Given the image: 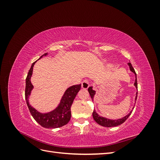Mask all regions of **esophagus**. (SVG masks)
Instances as JSON below:
<instances>
[{
    "mask_svg": "<svg viewBox=\"0 0 160 160\" xmlns=\"http://www.w3.org/2000/svg\"><path fill=\"white\" fill-rule=\"evenodd\" d=\"M89 87V82L88 80H84L81 83V88L84 89H87Z\"/></svg>",
    "mask_w": 160,
    "mask_h": 160,
    "instance_id": "34e87169",
    "label": "esophagus"
}]
</instances>
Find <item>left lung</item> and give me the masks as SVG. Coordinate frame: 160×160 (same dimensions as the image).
<instances>
[{
    "mask_svg": "<svg viewBox=\"0 0 160 160\" xmlns=\"http://www.w3.org/2000/svg\"><path fill=\"white\" fill-rule=\"evenodd\" d=\"M128 65L129 67L130 71L133 72V73L135 75V83H134V85H135V88H138L136 72H135V71L133 69V67H132V65L131 64L130 62H128ZM88 91H89V93L90 94V96H91V98L92 99V101H93L94 95H95V91L93 90V88H92V87H89V88H88ZM137 95H138V92L136 93V97H135V101L137 100V97H138ZM132 110L130 111L128 115H127L126 116H125V117L122 118V119L112 120V119H108V118L101 117V116L99 115L98 113H97L95 110H94L93 112V119H94L95 122L98 123L99 125H101V126L107 127V128L115 127V126H118V125H119L121 124H122L123 123H124L125 122V120H126L129 117V115L132 114Z\"/></svg>",
    "mask_w": 160,
    "mask_h": 160,
    "instance_id": "left-lung-1",
    "label": "left lung"
}]
</instances>
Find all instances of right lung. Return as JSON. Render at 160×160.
Segmentation results:
<instances>
[{"label": "right lung", "instance_id": "obj_1", "mask_svg": "<svg viewBox=\"0 0 160 160\" xmlns=\"http://www.w3.org/2000/svg\"><path fill=\"white\" fill-rule=\"evenodd\" d=\"M47 55V52L45 53L39 59H41L42 56H46ZM37 61H35L32 64L26 78L25 99L28 109H29L33 118L42 127L48 129L62 127L63 125L68 123L70 121L71 117V107L77 93L81 89V84L72 85L67 89L65 91L63 96L62 97L60 103L56 109L47 113L38 112L37 110L33 108L28 102V98H29L31 91L33 89V85L31 82V78L32 74L33 66Z\"/></svg>", "mask_w": 160, "mask_h": 160}]
</instances>
